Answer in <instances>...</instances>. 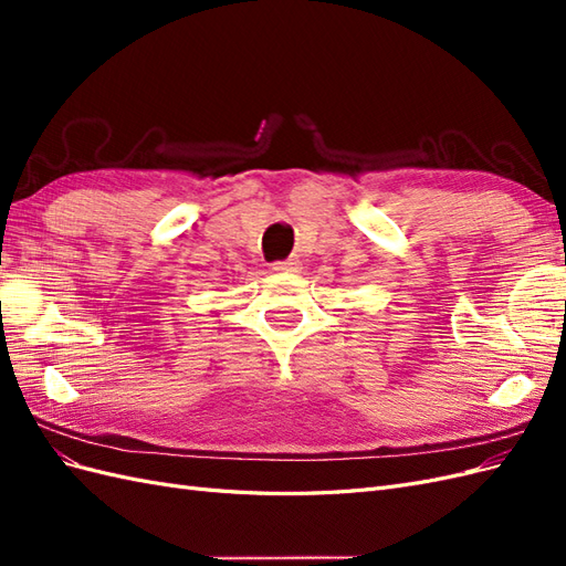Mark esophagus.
I'll use <instances>...</instances> for the list:
<instances>
[{
	"label": "esophagus",
	"mask_w": 566,
	"mask_h": 566,
	"mask_svg": "<svg viewBox=\"0 0 566 566\" xmlns=\"http://www.w3.org/2000/svg\"><path fill=\"white\" fill-rule=\"evenodd\" d=\"M273 269L285 271V273H295V271H300V260H295V256H287V260L273 262Z\"/></svg>",
	"instance_id": "1"
}]
</instances>
